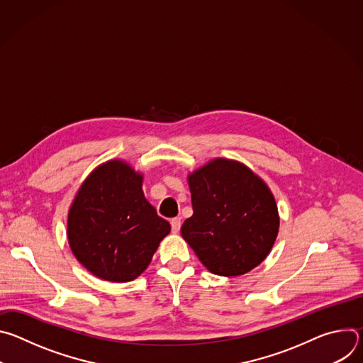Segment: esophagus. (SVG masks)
Returning a JSON list of instances; mask_svg holds the SVG:
<instances>
[{
  "label": "esophagus",
  "instance_id": "34e87169",
  "mask_svg": "<svg viewBox=\"0 0 363 363\" xmlns=\"http://www.w3.org/2000/svg\"><path fill=\"white\" fill-rule=\"evenodd\" d=\"M171 228H172V233H178L179 228H181V218L179 217H175L171 220Z\"/></svg>",
  "mask_w": 363,
  "mask_h": 363
}]
</instances>
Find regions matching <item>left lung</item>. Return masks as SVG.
Instances as JSON below:
<instances>
[{
  "label": "left lung",
  "mask_w": 363,
  "mask_h": 363,
  "mask_svg": "<svg viewBox=\"0 0 363 363\" xmlns=\"http://www.w3.org/2000/svg\"><path fill=\"white\" fill-rule=\"evenodd\" d=\"M192 217L181 234L218 276H241L264 262L279 233V211L266 182L237 161L217 158L188 175Z\"/></svg>",
  "instance_id": "1"
}]
</instances>
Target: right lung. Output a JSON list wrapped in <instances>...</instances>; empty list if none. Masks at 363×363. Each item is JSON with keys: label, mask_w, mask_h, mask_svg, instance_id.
<instances>
[{"label": "right lung", "mask_w": 363, "mask_h": 363, "mask_svg": "<svg viewBox=\"0 0 363 363\" xmlns=\"http://www.w3.org/2000/svg\"><path fill=\"white\" fill-rule=\"evenodd\" d=\"M142 179L129 164L109 161L84 179L70 206V248L101 280L126 283L139 277L171 231L146 201Z\"/></svg>", "instance_id": "1"}]
</instances>
